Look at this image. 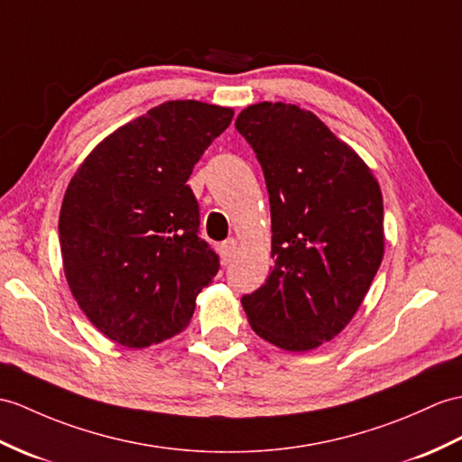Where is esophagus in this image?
<instances>
[{
  "instance_id": "obj_1",
  "label": "esophagus",
  "mask_w": 462,
  "mask_h": 462,
  "mask_svg": "<svg viewBox=\"0 0 462 462\" xmlns=\"http://www.w3.org/2000/svg\"><path fill=\"white\" fill-rule=\"evenodd\" d=\"M240 245H238V240H226L224 244H220V257H222V263H230L236 254H238Z\"/></svg>"
}]
</instances>
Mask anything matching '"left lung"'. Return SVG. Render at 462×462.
<instances>
[{
    "mask_svg": "<svg viewBox=\"0 0 462 462\" xmlns=\"http://www.w3.org/2000/svg\"><path fill=\"white\" fill-rule=\"evenodd\" d=\"M236 130L263 169L273 265L242 307L257 337L307 352L356 315L383 257V200L372 169L297 104L260 102Z\"/></svg>",
    "mask_w": 462,
    "mask_h": 462,
    "instance_id": "left-lung-1",
    "label": "left lung"
}]
</instances>
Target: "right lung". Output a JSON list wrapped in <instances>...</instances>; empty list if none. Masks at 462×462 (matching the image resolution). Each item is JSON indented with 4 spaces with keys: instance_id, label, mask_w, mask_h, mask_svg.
Returning a JSON list of instances; mask_svg holds the SVG:
<instances>
[{
    "instance_id": "right-lung-1",
    "label": "right lung",
    "mask_w": 462,
    "mask_h": 462,
    "mask_svg": "<svg viewBox=\"0 0 462 462\" xmlns=\"http://www.w3.org/2000/svg\"><path fill=\"white\" fill-rule=\"evenodd\" d=\"M232 116L199 100L163 102L104 137L70 179L59 217L64 277L82 313L117 345L179 335L218 273L187 180Z\"/></svg>"
}]
</instances>
